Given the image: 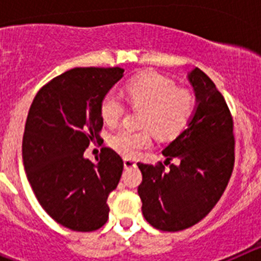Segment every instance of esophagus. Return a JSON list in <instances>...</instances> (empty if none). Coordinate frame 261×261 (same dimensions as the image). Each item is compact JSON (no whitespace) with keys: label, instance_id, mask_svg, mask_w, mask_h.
<instances>
[{"label":"esophagus","instance_id":"34e87169","mask_svg":"<svg viewBox=\"0 0 261 261\" xmlns=\"http://www.w3.org/2000/svg\"><path fill=\"white\" fill-rule=\"evenodd\" d=\"M124 167H125V168L136 167V162L130 158H124Z\"/></svg>","mask_w":261,"mask_h":261}]
</instances>
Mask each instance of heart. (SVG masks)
Returning <instances> with one entry per match:
<instances>
[{
  "instance_id": "obj_1",
  "label": "heart",
  "mask_w": 261,
  "mask_h": 261,
  "mask_svg": "<svg viewBox=\"0 0 261 261\" xmlns=\"http://www.w3.org/2000/svg\"><path fill=\"white\" fill-rule=\"evenodd\" d=\"M124 94L129 105L142 108L140 126L150 128L161 137L179 132L195 110V98L190 91L176 89L174 82L153 73L129 82ZM123 112L124 106L116 95L108 94L103 98L100 115L107 125H116ZM147 128L120 129L110 138L111 146L125 156L137 155L151 144V133Z\"/></svg>"
}]
</instances>
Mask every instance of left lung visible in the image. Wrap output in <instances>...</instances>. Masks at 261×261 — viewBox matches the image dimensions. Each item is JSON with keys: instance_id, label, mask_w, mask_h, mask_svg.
I'll return each mask as SVG.
<instances>
[{"instance_id": "left-lung-1", "label": "left lung", "mask_w": 261, "mask_h": 261, "mask_svg": "<svg viewBox=\"0 0 261 261\" xmlns=\"http://www.w3.org/2000/svg\"><path fill=\"white\" fill-rule=\"evenodd\" d=\"M187 80L195 94V110L179 133L162 150L165 166L137 163L142 183L138 196L142 214L153 227L180 231L208 216L221 199L234 168L232 119L222 94L199 68Z\"/></svg>"}]
</instances>
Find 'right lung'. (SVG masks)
Returning <instances> with one entry per match:
<instances>
[{
	"label": "right lung",
	"instance_id": "1",
	"mask_svg": "<svg viewBox=\"0 0 261 261\" xmlns=\"http://www.w3.org/2000/svg\"><path fill=\"white\" fill-rule=\"evenodd\" d=\"M124 75L121 68H74L36 94L23 135L24 171L38 201L57 223L94 231L108 220L107 199L119 184L123 159L103 147L85 158L103 126L100 103Z\"/></svg>",
	"mask_w": 261,
	"mask_h": 261
}]
</instances>
